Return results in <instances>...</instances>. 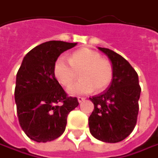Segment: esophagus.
Here are the masks:
<instances>
[{
	"mask_svg": "<svg viewBox=\"0 0 158 158\" xmlns=\"http://www.w3.org/2000/svg\"><path fill=\"white\" fill-rule=\"evenodd\" d=\"M85 100H86V98H85V97H80V96H79V97H78V101H79V103H80V102H83V101H85Z\"/></svg>",
	"mask_w": 158,
	"mask_h": 158,
	"instance_id": "esophagus-1",
	"label": "esophagus"
}]
</instances>
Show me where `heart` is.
Masks as SVG:
<instances>
[{"label":"heart","instance_id":"b5f03b06","mask_svg":"<svg viewBox=\"0 0 158 158\" xmlns=\"http://www.w3.org/2000/svg\"><path fill=\"white\" fill-rule=\"evenodd\" d=\"M78 73L81 79L68 89L72 95L88 94L94 89L103 91L112 81L114 69L110 60L90 48L72 52L68 62L60 56L53 66L54 77L64 86H71L78 78Z\"/></svg>","mask_w":158,"mask_h":158}]
</instances>
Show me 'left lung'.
<instances>
[{"label": "left lung", "instance_id": "left-lung-1", "mask_svg": "<svg viewBox=\"0 0 158 158\" xmlns=\"http://www.w3.org/2000/svg\"><path fill=\"white\" fill-rule=\"evenodd\" d=\"M99 49L110 59L114 75L107 90L90 98L94 109L88 125L94 138L116 143L125 140L136 126L141 89L138 74L127 60L109 48Z\"/></svg>", "mask_w": 158, "mask_h": 158}]
</instances>
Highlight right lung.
I'll list each match as a JSON object with an SVG mask.
<instances>
[{
  "label": "right lung",
  "instance_id": "obj_1",
  "mask_svg": "<svg viewBox=\"0 0 158 158\" xmlns=\"http://www.w3.org/2000/svg\"><path fill=\"white\" fill-rule=\"evenodd\" d=\"M50 40L28 52L17 73L15 101L20 127L31 140L47 142L64 134L68 114L79 105L53 74L56 60L76 46Z\"/></svg>",
  "mask_w": 158,
  "mask_h": 158
}]
</instances>
